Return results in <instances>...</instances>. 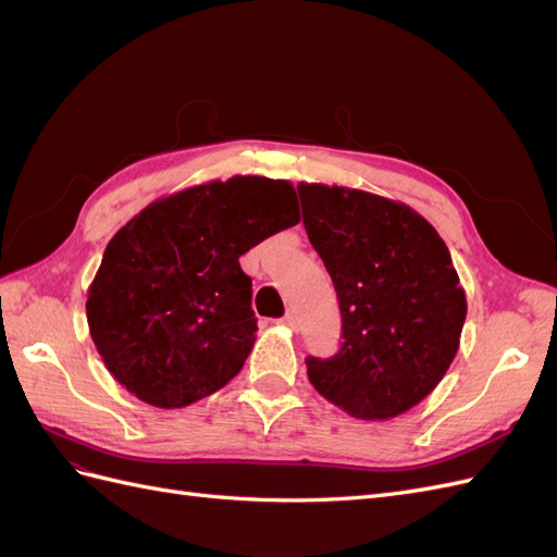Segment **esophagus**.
I'll use <instances>...</instances> for the list:
<instances>
[{"mask_svg":"<svg viewBox=\"0 0 557 557\" xmlns=\"http://www.w3.org/2000/svg\"><path fill=\"white\" fill-rule=\"evenodd\" d=\"M281 325H285V327H288V330H297L299 320H297V315H295L293 311H288V313H285V315L281 318Z\"/></svg>","mask_w":557,"mask_h":557,"instance_id":"esophagus-1","label":"esophagus"}]
</instances>
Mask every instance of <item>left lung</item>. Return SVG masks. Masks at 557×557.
I'll return each mask as SVG.
<instances>
[{"instance_id": "1", "label": "left lung", "mask_w": 557, "mask_h": 557, "mask_svg": "<svg viewBox=\"0 0 557 557\" xmlns=\"http://www.w3.org/2000/svg\"><path fill=\"white\" fill-rule=\"evenodd\" d=\"M309 242L339 297L344 344L307 358L315 391L360 420L423 401L460 348L467 297L444 239L404 201L299 183Z\"/></svg>"}]
</instances>
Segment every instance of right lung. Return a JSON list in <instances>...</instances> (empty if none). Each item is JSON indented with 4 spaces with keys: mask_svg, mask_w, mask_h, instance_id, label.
<instances>
[{
    "mask_svg": "<svg viewBox=\"0 0 557 557\" xmlns=\"http://www.w3.org/2000/svg\"><path fill=\"white\" fill-rule=\"evenodd\" d=\"M297 223L283 178L232 176L150 201L113 234L88 288L90 336L113 379L158 409L227 385L258 332L239 258Z\"/></svg>",
    "mask_w": 557,
    "mask_h": 557,
    "instance_id": "add662e5",
    "label": "right lung"
}]
</instances>
